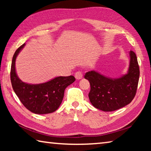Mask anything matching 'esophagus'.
<instances>
[{
    "mask_svg": "<svg viewBox=\"0 0 151 151\" xmlns=\"http://www.w3.org/2000/svg\"><path fill=\"white\" fill-rule=\"evenodd\" d=\"M83 73H82L81 71H78V72L75 73V77L76 78V79H77V80H79V79H81L83 78Z\"/></svg>",
    "mask_w": 151,
    "mask_h": 151,
    "instance_id": "1",
    "label": "esophagus"
}]
</instances>
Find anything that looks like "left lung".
Here are the masks:
<instances>
[{"label":"left lung","instance_id":"8db88e82","mask_svg":"<svg viewBox=\"0 0 151 151\" xmlns=\"http://www.w3.org/2000/svg\"><path fill=\"white\" fill-rule=\"evenodd\" d=\"M129 57L127 73L119 78H110L94 70L85 74V78L91 85L89 100L95 108L105 112L114 111L129 104L134 99L140 71L133 51H130Z\"/></svg>","mask_w":151,"mask_h":151}]
</instances>
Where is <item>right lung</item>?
Returning <instances> with one entry per match:
<instances>
[{
	"label": "right lung",
	"mask_w": 151,
	"mask_h": 151,
	"mask_svg": "<svg viewBox=\"0 0 151 151\" xmlns=\"http://www.w3.org/2000/svg\"><path fill=\"white\" fill-rule=\"evenodd\" d=\"M20 46L12 57L11 80L12 88L22 104L33 113L48 114L57 111L62 103L65 88L74 83L73 76H57L46 83L29 84L22 81L18 76L15 62L19 52L24 47Z\"/></svg>",
	"instance_id": "add662e5"
}]
</instances>
